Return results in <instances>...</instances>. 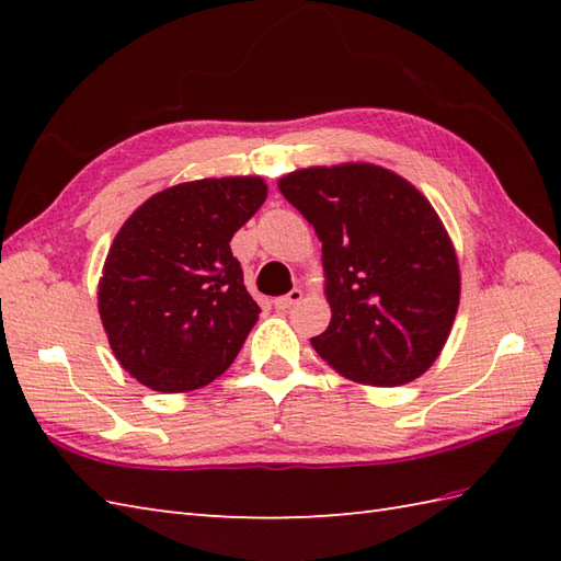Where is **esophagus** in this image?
<instances>
[{"label": "esophagus", "mask_w": 561, "mask_h": 561, "mask_svg": "<svg viewBox=\"0 0 561 561\" xmlns=\"http://www.w3.org/2000/svg\"><path fill=\"white\" fill-rule=\"evenodd\" d=\"M304 299V291L301 289H291L287 296H279V299H274V308L277 311H287V308H291L294 304H299Z\"/></svg>", "instance_id": "34e87169"}]
</instances>
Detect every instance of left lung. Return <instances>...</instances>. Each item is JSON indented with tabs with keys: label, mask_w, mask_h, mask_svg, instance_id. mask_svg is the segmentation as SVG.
I'll use <instances>...</instances> for the list:
<instances>
[{
	"label": "left lung",
	"mask_w": 561,
	"mask_h": 561,
	"mask_svg": "<svg viewBox=\"0 0 561 561\" xmlns=\"http://www.w3.org/2000/svg\"><path fill=\"white\" fill-rule=\"evenodd\" d=\"M277 185L323 243L332 318L313 350L354 383L420 378L460 304L458 255L432 202L376 163L311 165Z\"/></svg>",
	"instance_id": "1"
}]
</instances>
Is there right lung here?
I'll use <instances>...</instances> for the list:
<instances>
[{
  "mask_svg": "<svg viewBox=\"0 0 561 561\" xmlns=\"http://www.w3.org/2000/svg\"><path fill=\"white\" fill-rule=\"evenodd\" d=\"M265 197L260 175L202 178L151 195L121 226L99 313L115 359L141 386L197 390L233 364L260 306L229 243Z\"/></svg>",
  "mask_w": 561,
  "mask_h": 561,
  "instance_id": "obj_1",
  "label": "right lung"
}]
</instances>
